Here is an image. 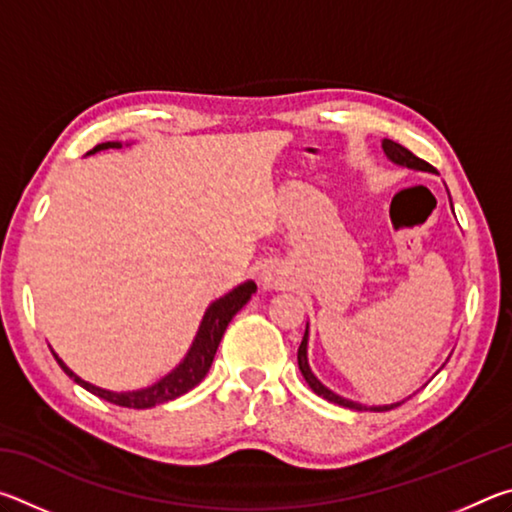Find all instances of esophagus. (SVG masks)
<instances>
[{
	"label": "esophagus",
	"instance_id": "1",
	"mask_svg": "<svg viewBox=\"0 0 512 512\" xmlns=\"http://www.w3.org/2000/svg\"><path fill=\"white\" fill-rule=\"evenodd\" d=\"M262 284L266 289L287 287V273H284L282 266H277V264L266 266L264 273H262Z\"/></svg>",
	"mask_w": 512,
	"mask_h": 512
}]
</instances>
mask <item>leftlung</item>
I'll return each mask as SVG.
<instances>
[{
    "label": "left lung",
    "mask_w": 512,
    "mask_h": 512,
    "mask_svg": "<svg viewBox=\"0 0 512 512\" xmlns=\"http://www.w3.org/2000/svg\"><path fill=\"white\" fill-rule=\"evenodd\" d=\"M381 146H384V153L388 155V158H391L397 164H404V167L418 169V171H436L429 162L420 160L418 155H413L409 149H404L402 144H397L393 140H384V144H381ZM298 366H300L302 377H305V381L309 384L311 391H314L320 397H325L327 402H334V404H339V406H348V409H354V411H366L368 409V406H363L359 402H350V400H345V397L332 393V391H329V388H325L314 377V372H311L309 363H307V329H305V336H302V343H300V348H298ZM400 404L402 402L391 404V406H370V411H391V409H395V406H400Z\"/></svg>",
    "instance_id": "left-lung-1"
}]
</instances>
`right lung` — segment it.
Wrapping results in <instances>:
<instances>
[{
    "instance_id": "1",
    "label": "right lung",
    "mask_w": 512,
    "mask_h": 512,
    "mask_svg": "<svg viewBox=\"0 0 512 512\" xmlns=\"http://www.w3.org/2000/svg\"><path fill=\"white\" fill-rule=\"evenodd\" d=\"M119 146H121L119 142H103V144L94 146L90 153L103 151V149H119ZM255 291H257V284L246 282V284H241V287H237L235 291H230L228 296H223L221 300L212 302L210 309L205 311L203 323H201V327H198L196 341L192 345V350L187 352L185 361L180 363L176 370L169 372L167 377L160 379L158 384L142 388V391H133V393L103 391V388L92 386V384H88V381H83L81 377H76L74 372L56 357V352H51V354L56 357L58 366L65 370V375L72 377L76 384L85 388V391H90L92 395L101 397V400L117 404V406H126V409H151V406L176 400V397L185 395L187 391H192L196 384H201L203 377L207 375V370H210V366H212L216 350H219V343L223 339L225 327H228L232 316H235L237 311L246 305Z\"/></svg>"
}]
</instances>
